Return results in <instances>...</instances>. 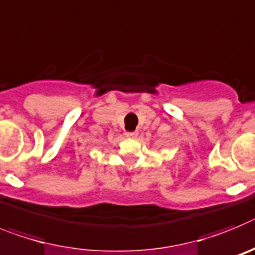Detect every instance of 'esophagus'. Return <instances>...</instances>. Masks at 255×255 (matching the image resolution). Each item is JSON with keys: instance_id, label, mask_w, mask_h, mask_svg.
I'll list each match as a JSON object with an SVG mask.
<instances>
[{"instance_id": "esophagus-1", "label": "esophagus", "mask_w": 255, "mask_h": 255, "mask_svg": "<svg viewBox=\"0 0 255 255\" xmlns=\"http://www.w3.org/2000/svg\"><path fill=\"white\" fill-rule=\"evenodd\" d=\"M126 137H128V138H136L137 137V132H126Z\"/></svg>"}]
</instances>
